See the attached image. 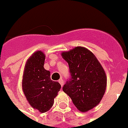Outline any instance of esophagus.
Wrapping results in <instances>:
<instances>
[{
	"label": "esophagus",
	"mask_w": 128,
	"mask_h": 128,
	"mask_svg": "<svg viewBox=\"0 0 128 128\" xmlns=\"http://www.w3.org/2000/svg\"><path fill=\"white\" fill-rule=\"evenodd\" d=\"M59 83L60 84V85H61V86H64V80H63V79L62 78H61V79L59 80Z\"/></svg>",
	"instance_id": "obj_1"
}]
</instances>
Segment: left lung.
I'll use <instances>...</instances> for the list:
<instances>
[{"label":"left lung","instance_id":"1","mask_svg":"<svg viewBox=\"0 0 128 128\" xmlns=\"http://www.w3.org/2000/svg\"><path fill=\"white\" fill-rule=\"evenodd\" d=\"M68 62L70 79L62 88L74 105L81 112H86L98 105L107 87V76L103 66L92 52L82 46L62 52Z\"/></svg>","mask_w":128,"mask_h":128}]
</instances>
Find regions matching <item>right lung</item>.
Returning <instances> with one entry per match:
<instances>
[{
  "instance_id": "obj_1",
  "label": "right lung",
  "mask_w": 128,
  "mask_h": 128,
  "mask_svg": "<svg viewBox=\"0 0 128 128\" xmlns=\"http://www.w3.org/2000/svg\"><path fill=\"white\" fill-rule=\"evenodd\" d=\"M45 58L43 52H35L26 62L22 80V88L28 103L41 113L50 110L61 88L59 82L52 80L50 72L44 67Z\"/></svg>"
}]
</instances>
